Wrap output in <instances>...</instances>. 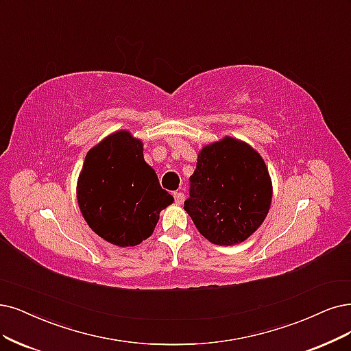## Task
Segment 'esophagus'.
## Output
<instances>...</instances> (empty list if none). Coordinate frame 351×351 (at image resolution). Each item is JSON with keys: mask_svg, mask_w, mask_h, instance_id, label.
I'll return each instance as SVG.
<instances>
[{"mask_svg": "<svg viewBox=\"0 0 351 351\" xmlns=\"http://www.w3.org/2000/svg\"><path fill=\"white\" fill-rule=\"evenodd\" d=\"M173 197H175V202H176L178 205H180V204H182V202L185 201L184 192H175V193H173Z\"/></svg>", "mask_w": 351, "mask_h": 351, "instance_id": "esophagus-1", "label": "esophagus"}]
</instances>
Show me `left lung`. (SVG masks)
Returning <instances> with one entry per match:
<instances>
[{
  "instance_id": "obj_1",
  "label": "left lung",
  "mask_w": 351,
  "mask_h": 351,
  "mask_svg": "<svg viewBox=\"0 0 351 351\" xmlns=\"http://www.w3.org/2000/svg\"><path fill=\"white\" fill-rule=\"evenodd\" d=\"M271 192L262 156L245 141L226 136L198 153L184 210L206 240L234 245L262 226Z\"/></svg>"
}]
</instances>
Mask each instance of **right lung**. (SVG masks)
Listing matches in <instances>:
<instances>
[{
  "label": "right lung",
  "mask_w": 351,
  "mask_h": 351,
  "mask_svg": "<svg viewBox=\"0 0 351 351\" xmlns=\"http://www.w3.org/2000/svg\"><path fill=\"white\" fill-rule=\"evenodd\" d=\"M76 198L95 234L128 247L149 239L159 214L173 202L143 158V143L119 130L90 149L77 178Z\"/></svg>",
  "instance_id": "obj_1"
}]
</instances>
